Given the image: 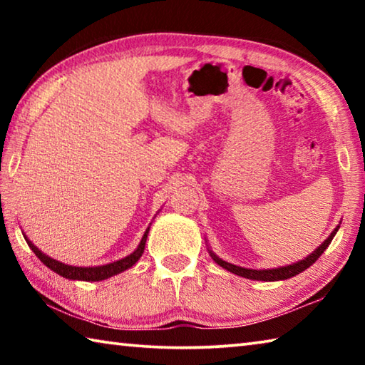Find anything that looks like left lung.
Returning a JSON list of instances; mask_svg holds the SVG:
<instances>
[{"instance_id": "left-lung-1", "label": "left lung", "mask_w": 365, "mask_h": 365, "mask_svg": "<svg viewBox=\"0 0 365 365\" xmlns=\"http://www.w3.org/2000/svg\"><path fill=\"white\" fill-rule=\"evenodd\" d=\"M339 225L335 228L330 233V237L325 240V242L319 246V248L312 252V255H309L307 257L301 259V261L294 262V264H289L285 265V267H277V269H264V270H256V269H245V267H240V265H233L230 262H225L222 261L220 257H217L214 255V252L209 250V255L214 259L215 262H217L220 267H224L225 270L232 272L235 275H240V277H245V279H251V280H262V282H277V280H287V279H292V277L301 274L302 270H306L307 267H311V265L317 261V259L322 256V252L327 250V246L331 243L333 237H335L336 232H338Z\"/></svg>"}]
</instances>
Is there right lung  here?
Listing matches in <instances>:
<instances>
[{
    "mask_svg": "<svg viewBox=\"0 0 365 365\" xmlns=\"http://www.w3.org/2000/svg\"><path fill=\"white\" fill-rule=\"evenodd\" d=\"M148 232H150V227L146 228V232L143 235V238H141L138 248L135 250L132 255H128L127 257L119 259V261L110 262V264H106V265H96V267H76V265L63 264V262L56 261V259L43 255V252L38 248H36V246L32 242H30L27 237H26V242L30 246V250L35 252V256L38 257L40 261L46 265V267H49L53 272H56L58 275L64 277V279L83 280V282H100V280H104V279H109V277H113V275L120 274V272H123V270L130 269L132 265L138 261L141 255H143V251H145Z\"/></svg>",
    "mask_w": 365,
    "mask_h": 365,
    "instance_id": "1",
    "label": "right lung"
}]
</instances>
